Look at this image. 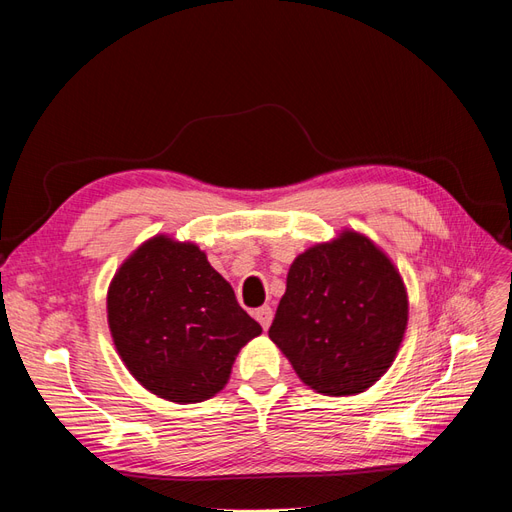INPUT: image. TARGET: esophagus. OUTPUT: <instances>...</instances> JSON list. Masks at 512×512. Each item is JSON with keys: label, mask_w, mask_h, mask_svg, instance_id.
<instances>
[{"label": "esophagus", "mask_w": 512, "mask_h": 512, "mask_svg": "<svg viewBox=\"0 0 512 512\" xmlns=\"http://www.w3.org/2000/svg\"><path fill=\"white\" fill-rule=\"evenodd\" d=\"M254 318L260 322V327L262 329H269L271 327V320H273V309L269 307V305H265V307H260V309H256V314H254Z\"/></svg>", "instance_id": "1"}]
</instances>
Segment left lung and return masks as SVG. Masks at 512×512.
<instances>
[{
  "label": "left lung",
  "mask_w": 512,
  "mask_h": 512,
  "mask_svg": "<svg viewBox=\"0 0 512 512\" xmlns=\"http://www.w3.org/2000/svg\"><path fill=\"white\" fill-rule=\"evenodd\" d=\"M406 329L408 290L395 262L344 228L292 260L269 337L305 386L346 397L389 371Z\"/></svg>",
  "instance_id": "1"
}]
</instances>
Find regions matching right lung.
<instances>
[{
	"mask_svg": "<svg viewBox=\"0 0 512 512\" xmlns=\"http://www.w3.org/2000/svg\"><path fill=\"white\" fill-rule=\"evenodd\" d=\"M115 350L136 382L173 404H198L230 380L262 333L192 241L156 235L121 262L106 292Z\"/></svg>",
	"mask_w": 512,
	"mask_h": 512,
	"instance_id": "add662e5",
	"label": "right lung"
}]
</instances>
